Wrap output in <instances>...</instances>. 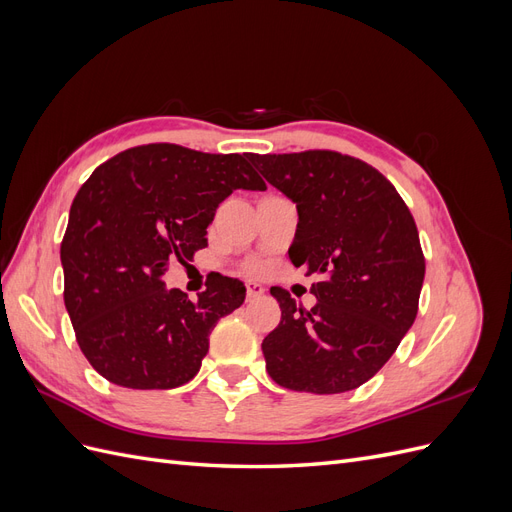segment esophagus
<instances>
[{
    "instance_id": "34e87169",
    "label": "esophagus",
    "mask_w": 512,
    "mask_h": 512,
    "mask_svg": "<svg viewBox=\"0 0 512 512\" xmlns=\"http://www.w3.org/2000/svg\"><path fill=\"white\" fill-rule=\"evenodd\" d=\"M245 288H247V299H258L265 294V288H262V284H258V282H247Z\"/></svg>"
}]
</instances>
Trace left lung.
Masks as SVG:
<instances>
[{
	"mask_svg": "<svg viewBox=\"0 0 512 512\" xmlns=\"http://www.w3.org/2000/svg\"><path fill=\"white\" fill-rule=\"evenodd\" d=\"M247 158L297 203L288 256L316 280L312 309L271 288L282 320L262 339L269 376L290 391H352L378 374L416 318L425 256L412 213L359 158L327 149Z\"/></svg>",
	"mask_w": 512,
	"mask_h": 512,
	"instance_id": "8db88e82",
	"label": "left lung"
}]
</instances>
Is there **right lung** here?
<instances>
[{"mask_svg": "<svg viewBox=\"0 0 512 512\" xmlns=\"http://www.w3.org/2000/svg\"><path fill=\"white\" fill-rule=\"evenodd\" d=\"M239 188H267L245 156L170 143L121 151L81 185L61 241L64 301L102 378L164 391L198 374L209 333L243 303L245 286L215 273L192 303L162 277L203 250L215 209Z\"/></svg>", "mask_w": 512, "mask_h": 512, "instance_id": "add662e5", "label": "right lung"}]
</instances>
